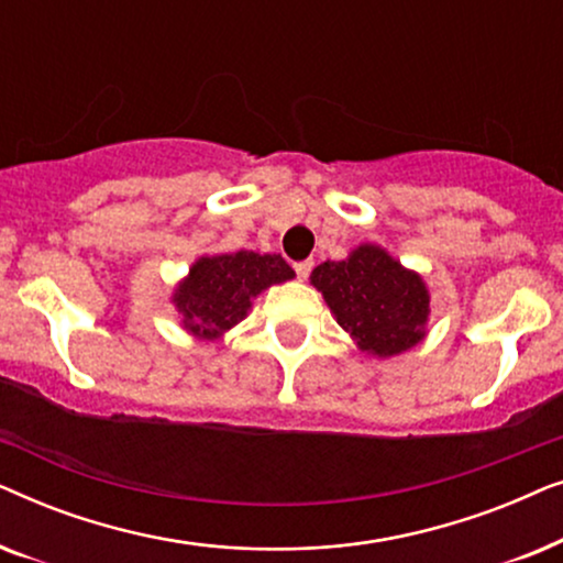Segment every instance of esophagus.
Returning <instances> with one entry per match:
<instances>
[{
	"mask_svg": "<svg viewBox=\"0 0 563 563\" xmlns=\"http://www.w3.org/2000/svg\"><path fill=\"white\" fill-rule=\"evenodd\" d=\"M295 272H297V276L299 279H307V276H310V272H312V261H299V264H295Z\"/></svg>",
	"mask_w": 563,
	"mask_h": 563,
	"instance_id": "obj_1",
	"label": "esophagus"
}]
</instances>
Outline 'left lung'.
Listing matches in <instances>:
<instances>
[{
	"instance_id": "8db88e82",
	"label": "left lung",
	"mask_w": 563,
	"mask_h": 563,
	"mask_svg": "<svg viewBox=\"0 0 563 563\" xmlns=\"http://www.w3.org/2000/svg\"><path fill=\"white\" fill-rule=\"evenodd\" d=\"M310 284L368 356L391 358L426 341L428 284L382 245L358 243L343 261H325L310 274Z\"/></svg>"
}]
</instances>
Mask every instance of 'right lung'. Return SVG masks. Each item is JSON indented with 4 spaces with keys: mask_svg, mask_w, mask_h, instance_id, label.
Masks as SVG:
<instances>
[{
    "mask_svg": "<svg viewBox=\"0 0 563 563\" xmlns=\"http://www.w3.org/2000/svg\"><path fill=\"white\" fill-rule=\"evenodd\" d=\"M295 276L287 261L272 253H205L189 266V274L176 282L172 305L191 338L212 343L249 318L261 291Z\"/></svg>",
    "mask_w": 563,
    "mask_h": 563,
    "instance_id": "add662e5",
    "label": "right lung"
}]
</instances>
